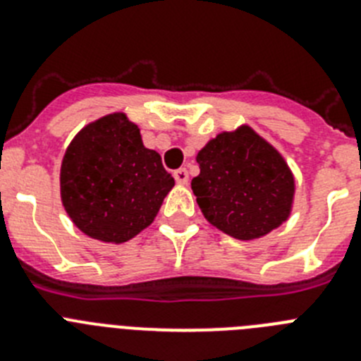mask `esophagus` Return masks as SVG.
I'll return each instance as SVG.
<instances>
[{"label":"esophagus","instance_id":"34e87169","mask_svg":"<svg viewBox=\"0 0 361 361\" xmlns=\"http://www.w3.org/2000/svg\"><path fill=\"white\" fill-rule=\"evenodd\" d=\"M175 180H177L178 184H188V180H190V173H188L186 168H180V170L175 171Z\"/></svg>","mask_w":361,"mask_h":361}]
</instances>
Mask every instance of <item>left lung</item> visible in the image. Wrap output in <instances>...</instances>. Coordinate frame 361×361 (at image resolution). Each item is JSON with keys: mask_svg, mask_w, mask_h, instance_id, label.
I'll use <instances>...</instances> for the list:
<instances>
[{"mask_svg": "<svg viewBox=\"0 0 361 361\" xmlns=\"http://www.w3.org/2000/svg\"><path fill=\"white\" fill-rule=\"evenodd\" d=\"M191 180L209 224L238 240H255L291 215L295 177L288 162L247 124L222 132L197 153Z\"/></svg>", "mask_w": 361, "mask_h": 361, "instance_id": "left-lung-1", "label": "left lung"}]
</instances>
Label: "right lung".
<instances>
[{
  "mask_svg": "<svg viewBox=\"0 0 361 361\" xmlns=\"http://www.w3.org/2000/svg\"><path fill=\"white\" fill-rule=\"evenodd\" d=\"M61 202L85 235L123 244L148 228L175 180L161 155L142 145L123 111L108 114L73 137L61 162Z\"/></svg>",
  "mask_w": 361,
  "mask_h": 361,
  "instance_id": "obj_1",
  "label": "right lung"
}]
</instances>
